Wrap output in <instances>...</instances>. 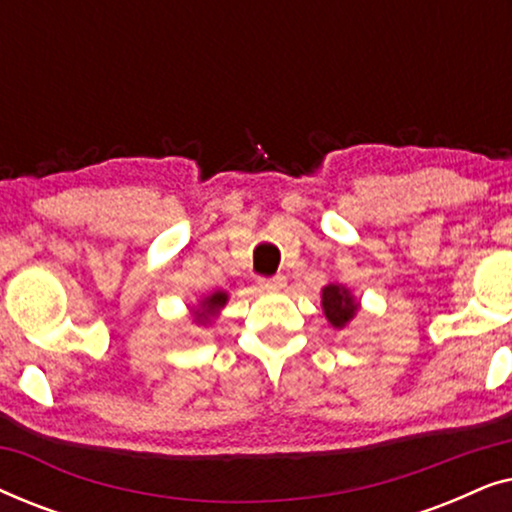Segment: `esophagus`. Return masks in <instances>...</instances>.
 <instances>
[{
	"label": "esophagus",
	"mask_w": 512,
	"mask_h": 512,
	"mask_svg": "<svg viewBox=\"0 0 512 512\" xmlns=\"http://www.w3.org/2000/svg\"><path fill=\"white\" fill-rule=\"evenodd\" d=\"M258 284H261V289H265V291H279V289H284V286H286V277L284 275L263 277Z\"/></svg>",
	"instance_id": "esophagus-1"
}]
</instances>
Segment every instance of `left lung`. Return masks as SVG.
Instances as JSON below:
<instances>
[{
  "instance_id": "left-lung-1",
  "label": "left lung",
  "mask_w": 512,
  "mask_h": 512,
  "mask_svg": "<svg viewBox=\"0 0 512 512\" xmlns=\"http://www.w3.org/2000/svg\"><path fill=\"white\" fill-rule=\"evenodd\" d=\"M321 307L333 328H345L359 312V303L354 300L352 291L342 284H328L321 289Z\"/></svg>"
}]
</instances>
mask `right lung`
<instances>
[{"label":"right lung","mask_w":512,"mask_h":512,"mask_svg":"<svg viewBox=\"0 0 512 512\" xmlns=\"http://www.w3.org/2000/svg\"><path fill=\"white\" fill-rule=\"evenodd\" d=\"M226 303H228V293L226 291H214L212 296L202 298L198 310H193L195 324H202V326L209 324V321H212L216 314H219V310Z\"/></svg>","instance_id":"right-lung-1"}]
</instances>
